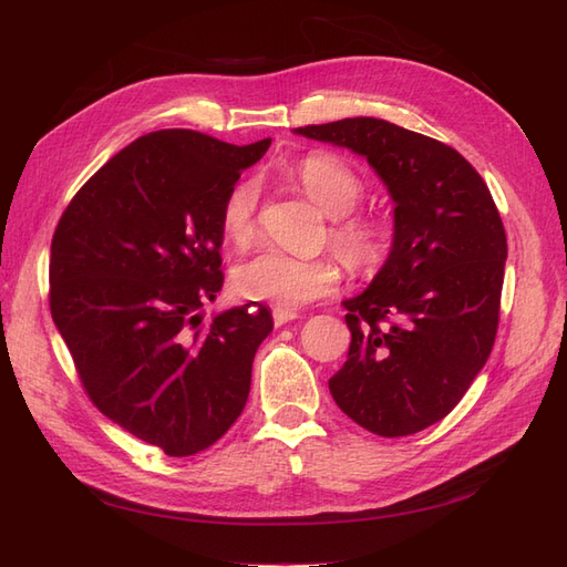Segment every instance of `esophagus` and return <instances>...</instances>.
Listing matches in <instances>:
<instances>
[{"instance_id": "1", "label": "esophagus", "mask_w": 567, "mask_h": 567, "mask_svg": "<svg viewBox=\"0 0 567 567\" xmlns=\"http://www.w3.org/2000/svg\"><path fill=\"white\" fill-rule=\"evenodd\" d=\"M271 317H274V323H277V326H284V323H288V321L298 319V312H293V310H284V307H277V310L271 312Z\"/></svg>"}]
</instances>
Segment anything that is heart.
Wrapping results in <instances>:
<instances>
[{"instance_id": "obj_1", "label": "heart", "mask_w": 567, "mask_h": 567, "mask_svg": "<svg viewBox=\"0 0 567 567\" xmlns=\"http://www.w3.org/2000/svg\"><path fill=\"white\" fill-rule=\"evenodd\" d=\"M296 182L326 217L333 219L331 244L354 269H375L388 252L385 229L369 217H350L364 196L357 169L333 153H310L296 165ZM257 186L241 182L219 213L221 234L234 246H248L257 231ZM234 290L246 300L279 307H302L333 293L340 269L331 257H298L265 248L238 262L231 271Z\"/></svg>"}]
</instances>
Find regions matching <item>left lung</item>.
Returning a JSON list of instances; mask_svg holds the SVG:
<instances>
[{
	"label": "left lung",
	"mask_w": 567,
	"mask_h": 567,
	"mask_svg": "<svg viewBox=\"0 0 567 567\" xmlns=\"http://www.w3.org/2000/svg\"><path fill=\"white\" fill-rule=\"evenodd\" d=\"M293 132L367 158L394 205L388 260L342 300L352 342L333 400L375 435L419 433L450 414L492 352L508 252L499 210L458 151L388 120Z\"/></svg>",
	"instance_id": "left-lung-1"
}]
</instances>
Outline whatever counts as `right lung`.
Masks as SVG:
<instances>
[{
	"label": "right lung",
	"instance_id": "1",
	"mask_svg": "<svg viewBox=\"0 0 567 567\" xmlns=\"http://www.w3.org/2000/svg\"><path fill=\"white\" fill-rule=\"evenodd\" d=\"M269 144L144 134L80 188L51 238V317L84 390L167 456L208 450L241 416L274 329L265 305L200 312L225 281L221 205Z\"/></svg>",
	"mask_w": 567,
	"mask_h": 567
}]
</instances>
